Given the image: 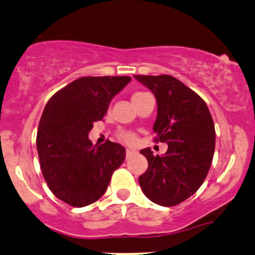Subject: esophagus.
Segmentation results:
<instances>
[{"label": "esophagus", "instance_id": "1", "mask_svg": "<svg viewBox=\"0 0 255 255\" xmlns=\"http://www.w3.org/2000/svg\"><path fill=\"white\" fill-rule=\"evenodd\" d=\"M133 153H134V150L133 149H129V148H128V149L126 150V157H127V159H128V157H129Z\"/></svg>", "mask_w": 255, "mask_h": 255}]
</instances>
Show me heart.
<instances>
[{
    "label": "heart",
    "mask_w": 255,
    "mask_h": 255,
    "mask_svg": "<svg viewBox=\"0 0 255 255\" xmlns=\"http://www.w3.org/2000/svg\"><path fill=\"white\" fill-rule=\"evenodd\" d=\"M143 94H146V93H142V92H137L133 94L131 96V101L135 102L136 100L140 98V96H142ZM118 138L121 141V142H124L126 144H134L136 142V135L133 131H128V130H121L118 133Z\"/></svg>",
    "instance_id": "heart-1"
}]
</instances>
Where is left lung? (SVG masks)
<instances>
[{
    "label": "left lung",
    "mask_w": 255,
    "mask_h": 255,
    "mask_svg": "<svg viewBox=\"0 0 255 255\" xmlns=\"http://www.w3.org/2000/svg\"><path fill=\"white\" fill-rule=\"evenodd\" d=\"M148 87L157 101L154 124L155 142L168 144L165 155L140 151L148 168L138 178L150 201L170 207L181 204L200 188L211 167L215 148V128L206 102L170 75H134Z\"/></svg>",
    "instance_id": "1"
}]
</instances>
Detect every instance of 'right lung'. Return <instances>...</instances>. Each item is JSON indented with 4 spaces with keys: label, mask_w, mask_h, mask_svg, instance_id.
I'll return each mask as SVG.
<instances>
[{
    "label": "right lung",
    "mask_w": 255,
    "mask_h": 255,
    "mask_svg": "<svg viewBox=\"0 0 255 255\" xmlns=\"http://www.w3.org/2000/svg\"><path fill=\"white\" fill-rule=\"evenodd\" d=\"M130 80L81 77L56 92L42 113L36 136L42 174L51 193L73 207H85L101 198L126 159L121 144L107 140L93 146L88 133Z\"/></svg>",
    "instance_id": "1"
}]
</instances>
